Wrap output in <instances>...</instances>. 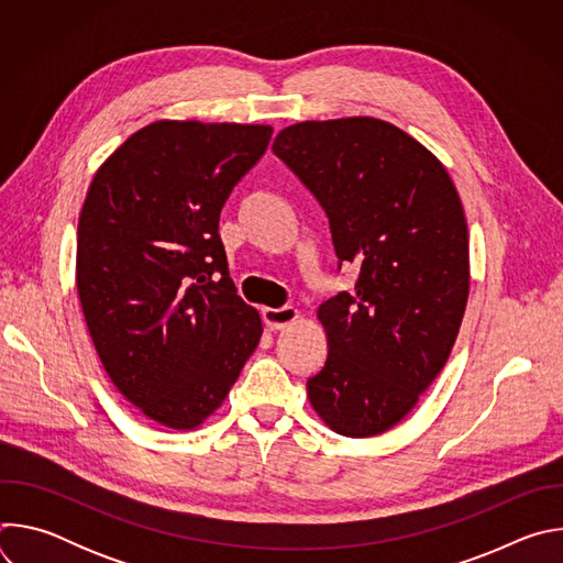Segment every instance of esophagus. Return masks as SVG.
Listing matches in <instances>:
<instances>
[{
    "mask_svg": "<svg viewBox=\"0 0 563 563\" xmlns=\"http://www.w3.org/2000/svg\"><path fill=\"white\" fill-rule=\"evenodd\" d=\"M298 318V309H294L291 305H285V307H265L263 309V320L265 325L274 332V330H285L287 325H291L294 320Z\"/></svg>",
    "mask_w": 563,
    "mask_h": 563,
    "instance_id": "esophagus-1",
    "label": "esophagus"
}]
</instances>
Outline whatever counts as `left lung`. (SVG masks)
Listing matches in <instances>:
<instances>
[{"mask_svg":"<svg viewBox=\"0 0 563 563\" xmlns=\"http://www.w3.org/2000/svg\"><path fill=\"white\" fill-rule=\"evenodd\" d=\"M274 153L330 220L354 289L318 307L328 361L307 380L334 432L374 437L404 419L443 369L470 287L467 224L439 159L374 118L300 122Z\"/></svg>","mask_w":563,"mask_h":563,"instance_id":"1","label":"left lung"}]
</instances>
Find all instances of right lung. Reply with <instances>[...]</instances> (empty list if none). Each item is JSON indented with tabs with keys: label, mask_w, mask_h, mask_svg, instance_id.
Masks as SVG:
<instances>
[{
	"label": "right lung",
	"mask_w": 563,
	"mask_h": 563,
	"mask_svg": "<svg viewBox=\"0 0 563 563\" xmlns=\"http://www.w3.org/2000/svg\"><path fill=\"white\" fill-rule=\"evenodd\" d=\"M272 126L153 122L98 169L77 224V294L126 400L174 430L220 408L261 316L238 296L220 211Z\"/></svg>",
	"instance_id": "obj_1"
}]
</instances>
